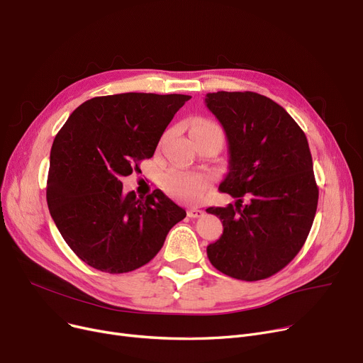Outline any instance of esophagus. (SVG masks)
<instances>
[{
    "instance_id": "34e87169",
    "label": "esophagus",
    "mask_w": 363,
    "mask_h": 363,
    "mask_svg": "<svg viewBox=\"0 0 363 363\" xmlns=\"http://www.w3.org/2000/svg\"><path fill=\"white\" fill-rule=\"evenodd\" d=\"M186 215H188V218L196 219V218H201V216L204 215V212H203V211H200V208H194V207H191V208H188Z\"/></svg>"
}]
</instances>
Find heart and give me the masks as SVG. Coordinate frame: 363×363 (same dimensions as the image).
I'll return each instance as SVG.
<instances>
[{
  "mask_svg": "<svg viewBox=\"0 0 363 363\" xmlns=\"http://www.w3.org/2000/svg\"><path fill=\"white\" fill-rule=\"evenodd\" d=\"M191 132H219L220 128L207 119H197L191 126ZM211 182V177L200 170H181L172 169L162 177V188L166 194L184 203H199L206 188Z\"/></svg>",
  "mask_w": 363,
  "mask_h": 363,
  "instance_id": "obj_1",
  "label": "heart"
}]
</instances>
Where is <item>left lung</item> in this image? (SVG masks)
<instances>
[{
  "label": "left lung",
  "instance_id": "8db88e82",
  "mask_svg": "<svg viewBox=\"0 0 363 363\" xmlns=\"http://www.w3.org/2000/svg\"><path fill=\"white\" fill-rule=\"evenodd\" d=\"M204 103L230 151L219 189L237 199L206 211L223 225L207 257L237 279L272 277L300 252L316 213L319 191L306 135L284 107L257 92H208Z\"/></svg>",
  "mask_w": 363,
  "mask_h": 363
}]
</instances>
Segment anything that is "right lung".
<instances>
[{"label":"right lung","mask_w":363,"mask_h":363,"mask_svg":"<svg viewBox=\"0 0 363 363\" xmlns=\"http://www.w3.org/2000/svg\"><path fill=\"white\" fill-rule=\"evenodd\" d=\"M189 99L145 92L95 97L57 133L48 208L67 245L92 268L108 274L141 268L186 216L160 189L140 199L133 191L125 194L121 179L152 157L166 126Z\"/></svg>","instance_id":"add662e5"}]
</instances>
